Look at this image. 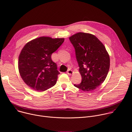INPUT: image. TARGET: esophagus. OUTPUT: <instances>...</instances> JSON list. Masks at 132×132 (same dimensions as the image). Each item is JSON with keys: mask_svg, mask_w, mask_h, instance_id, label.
I'll return each instance as SVG.
<instances>
[{"mask_svg": "<svg viewBox=\"0 0 132 132\" xmlns=\"http://www.w3.org/2000/svg\"><path fill=\"white\" fill-rule=\"evenodd\" d=\"M67 74L69 75H71L72 73H73V71L72 70H71V69H68L67 71Z\"/></svg>", "mask_w": 132, "mask_h": 132, "instance_id": "1", "label": "esophagus"}]
</instances>
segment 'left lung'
<instances>
[{
	"label": "left lung",
	"instance_id": "1",
	"mask_svg": "<svg viewBox=\"0 0 132 132\" xmlns=\"http://www.w3.org/2000/svg\"><path fill=\"white\" fill-rule=\"evenodd\" d=\"M75 50L82 81L74 85L84 91H91L101 85L110 68V57L105 46L94 35L79 32L69 37Z\"/></svg>",
	"mask_w": 132,
	"mask_h": 132
}]
</instances>
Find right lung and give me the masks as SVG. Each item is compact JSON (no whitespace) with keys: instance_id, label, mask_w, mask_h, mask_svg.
I'll return each mask as SVG.
<instances>
[{"instance_id":"add662e5","label":"right lung","mask_w":132,"mask_h":132,"mask_svg":"<svg viewBox=\"0 0 132 132\" xmlns=\"http://www.w3.org/2000/svg\"><path fill=\"white\" fill-rule=\"evenodd\" d=\"M64 41V38L42 36L24 45L19 57L18 68L22 79L30 88L44 91L56 84L60 72L51 55Z\"/></svg>"}]
</instances>
